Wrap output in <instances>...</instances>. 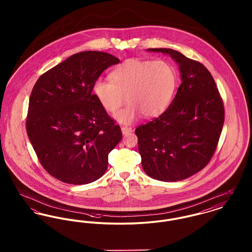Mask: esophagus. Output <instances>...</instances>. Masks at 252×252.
I'll return each mask as SVG.
<instances>
[{
    "instance_id": "obj_1",
    "label": "esophagus",
    "mask_w": 252,
    "mask_h": 252,
    "mask_svg": "<svg viewBox=\"0 0 252 252\" xmlns=\"http://www.w3.org/2000/svg\"><path fill=\"white\" fill-rule=\"evenodd\" d=\"M121 130H122L123 135H126V134L132 132V128H131V127H127V126H123V127L121 128Z\"/></svg>"
}]
</instances>
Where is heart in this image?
I'll use <instances>...</instances> for the list:
<instances>
[{"instance_id": "heart-1", "label": "heart", "mask_w": 252, "mask_h": 252, "mask_svg": "<svg viewBox=\"0 0 252 252\" xmlns=\"http://www.w3.org/2000/svg\"><path fill=\"white\" fill-rule=\"evenodd\" d=\"M110 81L98 79L93 94L108 113H114L126 101L129 104L114 116L129 125L144 114L147 118L161 115L171 101L176 74L166 62L128 59L109 75Z\"/></svg>"}]
</instances>
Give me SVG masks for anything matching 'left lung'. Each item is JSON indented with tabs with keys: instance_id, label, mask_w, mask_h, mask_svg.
I'll return each mask as SVG.
<instances>
[{
	"instance_id": "8db88e82",
	"label": "left lung",
	"mask_w": 252,
	"mask_h": 252,
	"mask_svg": "<svg viewBox=\"0 0 252 252\" xmlns=\"http://www.w3.org/2000/svg\"><path fill=\"white\" fill-rule=\"evenodd\" d=\"M169 55L182 84L167 109L136 128L142 166L149 177L177 182L202 170L222 132L224 109L215 81L205 65L170 48H148Z\"/></svg>"
}]
</instances>
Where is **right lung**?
<instances>
[{"instance_id": "add662e5", "label": "right lung", "mask_w": 252, "mask_h": 252, "mask_svg": "<svg viewBox=\"0 0 252 252\" xmlns=\"http://www.w3.org/2000/svg\"><path fill=\"white\" fill-rule=\"evenodd\" d=\"M119 63L105 52H79L36 82L30 94L27 132L51 176L66 184L86 185L105 173L108 153L123 136L92 89L104 70Z\"/></svg>"}]
</instances>
